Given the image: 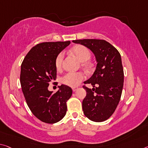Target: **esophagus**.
I'll use <instances>...</instances> for the list:
<instances>
[{"mask_svg":"<svg viewBox=\"0 0 148 148\" xmlns=\"http://www.w3.org/2000/svg\"><path fill=\"white\" fill-rule=\"evenodd\" d=\"M78 90V87H74V88H72V91H76V90Z\"/></svg>","mask_w":148,"mask_h":148,"instance_id":"obj_1","label":"esophagus"}]
</instances>
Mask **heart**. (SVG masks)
<instances>
[{"label": "heart", "instance_id": "1", "mask_svg": "<svg viewBox=\"0 0 148 148\" xmlns=\"http://www.w3.org/2000/svg\"><path fill=\"white\" fill-rule=\"evenodd\" d=\"M71 51L82 62L87 61L91 57V52L89 49L82 45L74 47L71 49ZM63 58H64V53L62 52L60 53L56 57L55 66L57 69H58L61 67ZM83 66L86 68H89L90 66V64L88 62H84ZM84 78L85 76L82 72H67L62 77L60 81L64 85L70 87H76L84 80Z\"/></svg>", "mask_w": 148, "mask_h": 148}]
</instances>
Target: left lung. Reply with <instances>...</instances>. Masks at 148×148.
Returning a JSON list of instances; mask_svg holds the SVG:
<instances>
[{
  "label": "left lung",
  "mask_w": 148,
  "mask_h": 148,
  "mask_svg": "<svg viewBox=\"0 0 148 148\" xmlns=\"http://www.w3.org/2000/svg\"><path fill=\"white\" fill-rule=\"evenodd\" d=\"M90 49L95 55L97 66L91 78L84 82L92 90L83 86L86 96L82 101L84 113L90 120L103 122L115 111L120 101L124 83V71L118 50L103 39L72 41Z\"/></svg>",
  "instance_id": "1"
}]
</instances>
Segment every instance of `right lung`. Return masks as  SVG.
Segmentation results:
<instances>
[{
  "label": "right lung",
  "mask_w": 148,
  "mask_h": 148,
  "mask_svg": "<svg viewBox=\"0 0 148 148\" xmlns=\"http://www.w3.org/2000/svg\"><path fill=\"white\" fill-rule=\"evenodd\" d=\"M70 41L43 42L31 49L21 65L20 83L29 109L37 119L48 124L60 121L67 111L71 88L58 87L55 93L48 90L49 82L57 77L55 59Z\"/></svg>",
  "instance_id": "obj_1"
}]
</instances>
